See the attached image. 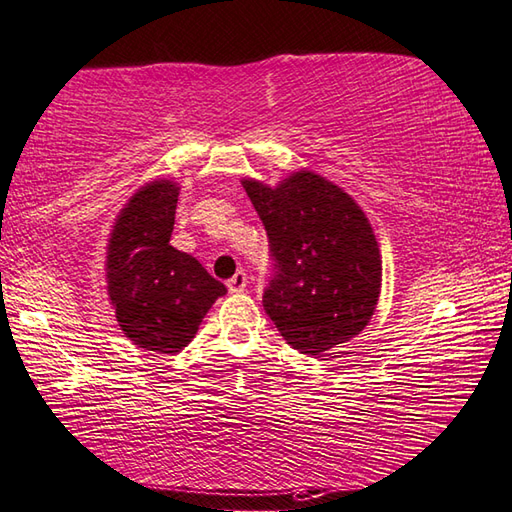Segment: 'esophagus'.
<instances>
[{
	"instance_id": "34e87169",
	"label": "esophagus",
	"mask_w": 512,
	"mask_h": 512,
	"mask_svg": "<svg viewBox=\"0 0 512 512\" xmlns=\"http://www.w3.org/2000/svg\"><path fill=\"white\" fill-rule=\"evenodd\" d=\"M226 286H228L230 293H244L246 286H248V277H246L244 270H237V273L228 279Z\"/></svg>"
}]
</instances>
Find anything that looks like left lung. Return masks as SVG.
Returning a JSON list of instances; mask_svg holds the SVG:
<instances>
[{"mask_svg": "<svg viewBox=\"0 0 512 512\" xmlns=\"http://www.w3.org/2000/svg\"><path fill=\"white\" fill-rule=\"evenodd\" d=\"M242 186L275 259L264 310L286 342L322 355L362 333L382 293V255L362 206L304 168L277 186L253 177Z\"/></svg>", "mask_w": 512, "mask_h": 512, "instance_id": "8db88e82", "label": "left lung"}]
</instances>
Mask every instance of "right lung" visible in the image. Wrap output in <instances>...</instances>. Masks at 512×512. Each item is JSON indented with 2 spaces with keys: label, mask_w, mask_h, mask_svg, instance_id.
Segmentation results:
<instances>
[{
  "label": "right lung",
  "mask_w": 512,
  "mask_h": 512,
  "mask_svg": "<svg viewBox=\"0 0 512 512\" xmlns=\"http://www.w3.org/2000/svg\"><path fill=\"white\" fill-rule=\"evenodd\" d=\"M179 184L153 179L115 217L106 244V290L135 346L175 355L195 337L226 286L193 255L170 246Z\"/></svg>",
  "instance_id": "1"
}]
</instances>
